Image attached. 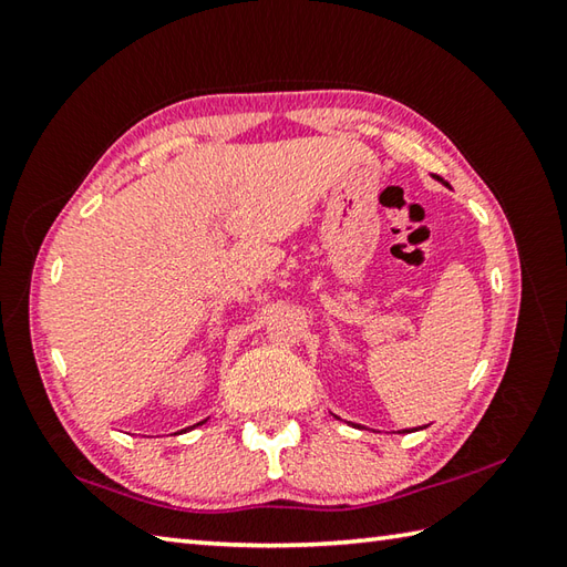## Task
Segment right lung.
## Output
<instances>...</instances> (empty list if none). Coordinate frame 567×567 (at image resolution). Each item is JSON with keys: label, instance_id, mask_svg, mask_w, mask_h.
Here are the masks:
<instances>
[{"label": "right lung", "instance_id": "add662e5", "mask_svg": "<svg viewBox=\"0 0 567 567\" xmlns=\"http://www.w3.org/2000/svg\"><path fill=\"white\" fill-rule=\"evenodd\" d=\"M202 424H204V421H202ZM197 426H199V424H197Z\"/></svg>", "mask_w": 567, "mask_h": 567}]
</instances>
